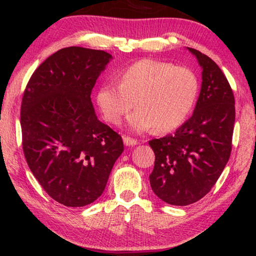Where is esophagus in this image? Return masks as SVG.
Masks as SVG:
<instances>
[{
	"instance_id": "34e87169",
	"label": "esophagus",
	"mask_w": 256,
	"mask_h": 256,
	"mask_svg": "<svg viewBox=\"0 0 256 256\" xmlns=\"http://www.w3.org/2000/svg\"><path fill=\"white\" fill-rule=\"evenodd\" d=\"M124 144L128 146L138 144V140H135V138H129V136H124Z\"/></svg>"
}]
</instances>
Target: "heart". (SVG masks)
Instances as JSON below:
<instances>
[{"label": "heart", "instance_id": "heart-1", "mask_svg": "<svg viewBox=\"0 0 256 256\" xmlns=\"http://www.w3.org/2000/svg\"><path fill=\"white\" fill-rule=\"evenodd\" d=\"M118 82L100 87L98 106L104 120L118 124L135 101L138 108L128 122L136 132L155 127L156 132H168L180 127L194 110L199 88L192 70L148 58L124 68Z\"/></svg>", "mask_w": 256, "mask_h": 256}]
</instances>
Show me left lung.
<instances>
[{"label": "left lung", "instance_id": "1", "mask_svg": "<svg viewBox=\"0 0 256 256\" xmlns=\"http://www.w3.org/2000/svg\"><path fill=\"white\" fill-rule=\"evenodd\" d=\"M202 66V82L192 116L174 135L149 141L155 166L149 180L170 205L198 202L214 186L232 152L236 101L228 80L211 58L188 48Z\"/></svg>", "mask_w": 256, "mask_h": 256}]
</instances>
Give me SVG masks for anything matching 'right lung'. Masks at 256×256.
Wrapping results in <instances>:
<instances>
[{
    "mask_svg": "<svg viewBox=\"0 0 256 256\" xmlns=\"http://www.w3.org/2000/svg\"><path fill=\"white\" fill-rule=\"evenodd\" d=\"M112 56L64 48L32 73L20 104L24 157L45 192L68 208L102 194L122 138L98 120L90 93Z\"/></svg>",
    "mask_w": 256,
    "mask_h": 256,
    "instance_id": "1",
    "label": "right lung"
}]
</instances>
